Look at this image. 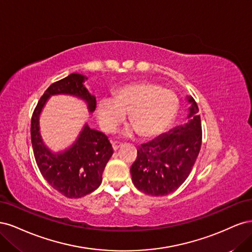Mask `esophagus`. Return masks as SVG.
<instances>
[{
  "label": "esophagus",
  "mask_w": 252,
  "mask_h": 252,
  "mask_svg": "<svg viewBox=\"0 0 252 252\" xmlns=\"http://www.w3.org/2000/svg\"><path fill=\"white\" fill-rule=\"evenodd\" d=\"M121 146H122L121 143H119V142H112V148H113L114 151L118 150Z\"/></svg>",
  "instance_id": "obj_1"
}]
</instances>
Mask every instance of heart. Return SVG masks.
I'll return each instance as SVG.
<instances>
[{"mask_svg":"<svg viewBox=\"0 0 252 252\" xmlns=\"http://www.w3.org/2000/svg\"><path fill=\"white\" fill-rule=\"evenodd\" d=\"M178 109L179 100L173 91L151 82H138L119 89L114 98H102L96 119L104 131L112 132L128 113L130 125L123 133L138 132L142 138L150 139L169 126Z\"/></svg>","mask_w":252,"mask_h":252,"instance_id":"b5f03b06","label":"heart"}]
</instances>
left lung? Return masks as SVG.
<instances>
[{
  "label": "left lung",
  "mask_w": 252,
  "mask_h": 252,
  "mask_svg": "<svg viewBox=\"0 0 252 252\" xmlns=\"http://www.w3.org/2000/svg\"><path fill=\"white\" fill-rule=\"evenodd\" d=\"M186 124L178 126L138 148L130 168L132 183L149 195H167L175 191L191 171L202 144L199 107L192 96Z\"/></svg>",
  "instance_id": "8db88e82"
}]
</instances>
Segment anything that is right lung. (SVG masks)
<instances>
[{
  "mask_svg": "<svg viewBox=\"0 0 252 252\" xmlns=\"http://www.w3.org/2000/svg\"><path fill=\"white\" fill-rule=\"evenodd\" d=\"M86 75L71 73L45 91L32 118V143L37 167L48 184L60 193L79 199L91 193L102 183L106 164L113 154L111 144L103 132L84 124L78 138L69 147L55 152L46 146L41 134L40 117L52 95H71L82 100L89 113L95 110V96L85 86Z\"/></svg>",
  "mask_w": 252,
  "mask_h": 252,
  "instance_id": "right-lung-1",
  "label": "right lung"
}]
</instances>
